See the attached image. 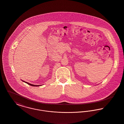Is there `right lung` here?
I'll use <instances>...</instances> for the list:
<instances>
[{"instance_id": "1", "label": "right lung", "mask_w": 124, "mask_h": 124, "mask_svg": "<svg viewBox=\"0 0 124 124\" xmlns=\"http://www.w3.org/2000/svg\"><path fill=\"white\" fill-rule=\"evenodd\" d=\"M23 82H24L26 83H27V84H28V85H31V86H40V85H33V84H30V83H29L28 82H26L25 81H23Z\"/></svg>"}]
</instances>
